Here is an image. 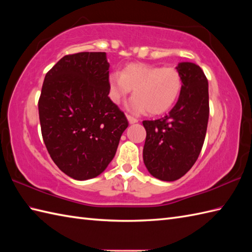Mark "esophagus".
Returning <instances> with one entry per match:
<instances>
[{"label": "esophagus", "mask_w": 252, "mask_h": 252, "mask_svg": "<svg viewBox=\"0 0 252 252\" xmlns=\"http://www.w3.org/2000/svg\"><path fill=\"white\" fill-rule=\"evenodd\" d=\"M127 120H129V123L130 125H133V123H136L138 120L136 119V118L132 117V116H127Z\"/></svg>", "instance_id": "obj_1"}]
</instances>
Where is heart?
<instances>
[{"label": "heart", "mask_w": 252, "mask_h": 252, "mask_svg": "<svg viewBox=\"0 0 252 252\" xmlns=\"http://www.w3.org/2000/svg\"><path fill=\"white\" fill-rule=\"evenodd\" d=\"M110 96L120 104L133 91L129 109L135 115L148 111L157 116L170 110L178 101L182 91V78L173 67H156L131 63L109 77Z\"/></svg>", "instance_id": "obj_1"}]
</instances>
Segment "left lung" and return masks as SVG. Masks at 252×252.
<instances>
[{
	"label": "left lung",
	"mask_w": 252,
	"mask_h": 252,
	"mask_svg": "<svg viewBox=\"0 0 252 252\" xmlns=\"http://www.w3.org/2000/svg\"><path fill=\"white\" fill-rule=\"evenodd\" d=\"M182 91L167 116L145 120L143 159L148 172L161 181H175L189 172L199 156L209 119L208 80L199 66L180 63Z\"/></svg>",
	"instance_id": "1"
}]
</instances>
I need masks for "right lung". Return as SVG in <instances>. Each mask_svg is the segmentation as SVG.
Listing matches in <instances>:
<instances>
[{
    "label": "right lung",
    "mask_w": 252,
    "mask_h": 252,
    "mask_svg": "<svg viewBox=\"0 0 252 252\" xmlns=\"http://www.w3.org/2000/svg\"><path fill=\"white\" fill-rule=\"evenodd\" d=\"M109 91L104 52L63 56L44 78L39 98L42 137L53 161L74 180L104 172L129 126Z\"/></svg>",
    "instance_id": "add662e5"
}]
</instances>
